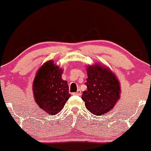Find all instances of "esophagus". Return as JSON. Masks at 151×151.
I'll return each mask as SVG.
<instances>
[{
    "mask_svg": "<svg viewBox=\"0 0 151 151\" xmlns=\"http://www.w3.org/2000/svg\"><path fill=\"white\" fill-rule=\"evenodd\" d=\"M73 95H78V96H81V91H80V90L78 89V91H77V92L73 93Z\"/></svg>",
    "mask_w": 151,
    "mask_h": 151,
    "instance_id": "esophagus-1",
    "label": "esophagus"
}]
</instances>
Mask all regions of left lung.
Masks as SVG:
<instances>
[{
    "label": "left lung",
    "instance_id": "1",
    "mask_svg": "<svg viewBox=\"0 0 151 151\" xmlns=\"http://www.w3.org/2000/svg\"><path fill=\"white\" fill-rule=\"evenodd\" d=\"M85 85L88 90L83 92L81 99L87 109L95 115L107 113L120 97L118 80L109 69L100 65L88 66Z\"/></svg>",
    "mask_w": 151,
    "mask_h": 151
}]
</instances>
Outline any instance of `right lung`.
I'll return each mask as SVG.
<instances>
[{"label":"right lung","mask_w":151,"mask_h":151,"mask_svg":"<svg viewBox=\"0 0 151 151\" xmlns=\"http://www.w3.org/2000/svg\"><path fill=\"white\" fill-rule=\"evenodd\" d=\"M63 71L50 60L41 66L33 84L36 103L49 114L60 111L70 98L67 81L62 79Z\"/></svg>","instance_id":"1"}]
</instances>
